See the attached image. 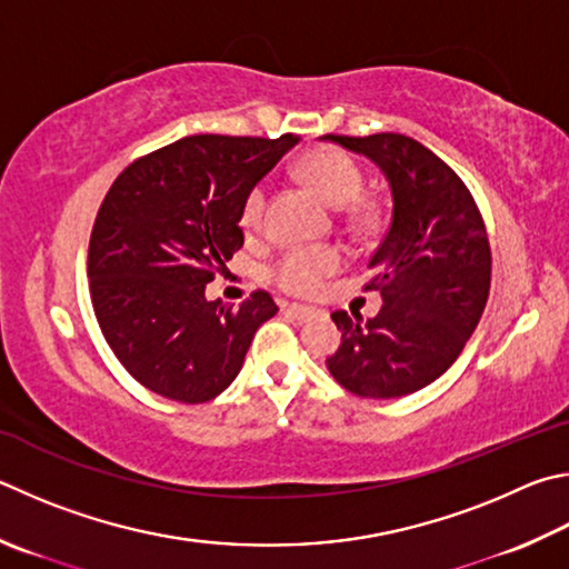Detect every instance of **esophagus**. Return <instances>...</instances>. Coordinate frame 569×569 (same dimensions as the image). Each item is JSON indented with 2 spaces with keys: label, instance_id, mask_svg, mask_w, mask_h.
<instances>
[{
  "label": "esophagus",
  "instance_id": "obj_1",
  "mask_svg": "<svg viewBox=\"0 0 569 569\" xmlns=\"http://www.w3.org/2000/svg\"><path fill=\"white\" fill-rule=\"evenodd\" d=\"M283 313L293 316L296 320H308V318H313V308H306V306H298V303H286Z\"/></svg>",
  "mask_w": 569,
  "mask_h": 569
}]
</instances>
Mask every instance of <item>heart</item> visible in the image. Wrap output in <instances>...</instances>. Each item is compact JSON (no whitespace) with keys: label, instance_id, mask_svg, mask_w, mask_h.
Here are the masks:
<instances>
[{"label":"heart","instance_id":"heart-1","mask_svg":"<svg viewBox=\"0 0 569 569\" xmlns=\"http://www.w3.org/2000/svg\"><path fill=\"white\" fill-rule=\"evenodd\" d=\"M296 177L308 189H313L326 203L336 206L348 229L370 233L383 219V209L373 196L363 193L366 173L346 149L318 147L306 151L296 163ZM268 186L253 183L241 203L243 231L258 233L266 226ZM343 251L336 246H316V249H291L278 258L271 268L273 283L291 296H316L330 276L343 268Z\"/></svg>","mask_w":569,"mask_h":569}]
</instances>
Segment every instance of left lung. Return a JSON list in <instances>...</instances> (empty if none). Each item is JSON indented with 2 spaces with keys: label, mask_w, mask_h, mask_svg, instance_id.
Masks as SVG:
<instances>
[{
  "label": "left lung",
  "mask_w": 569,
  "mask_h": 569,
  "mask_svg": "<svg viewBox=\"0 0 569 569\" xmlns=\"http://www.w3.org/2000/svg\"><path fill=\"white\" fill-rule=\"evenodd\" d=\"M328 139L383 169L392 221L363 286L383 306L368 320L333 313L343 338L326 366L360 398L408 396L446 373L480 323L492 273L488 231L468 186L420 141L402 133Z\"/></svg>",
  "instance_id": "1"
}]
</instances>
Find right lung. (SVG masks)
<instances>
[{
	"label": "right lung",
	"mask_w": 569,
	"mask_h": 569,
	"mask_svg": "<svg viewBox=\"0 0 569 569\" xmlns=\"http://www.w3.org/2000/svg\"><path fill=\"white\" fill-rule=\"evenodd\" d=\"M298 141L196 133L131 161L99 206L89 239V293L113 356L159 396L206 402L231 386L266 291L233 308L206 283L243 246L241 203Z\"/></svg>",
	"instance_id": "right-lung-1"
}]
</instances>
